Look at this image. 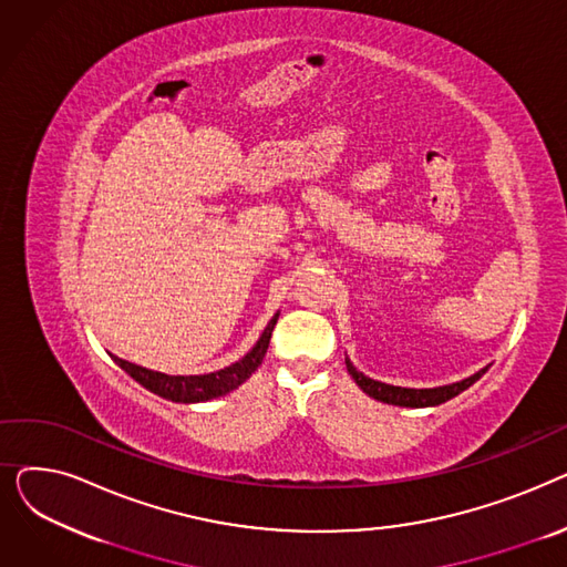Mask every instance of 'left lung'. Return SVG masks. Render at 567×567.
<instances>
[{"mask_svg": "<svg viewBox=\"0 0 567 567\" xmlns=\"http://www.w3.org/2000/svg\"><path fill=\"white\" fill-rule=\"evenodd\" d=\"M347 363V372L351 374V379L359 383V389L383 402V404H395V406H409V409H425V406H439L443 402H449L453 398H457L460 393H464L468 385H473L475 381H478L487 370H478L475 374L462 379V381H455V383H445V385H436V389H402V385H391V383H383V381H377V379H370L365 377L363 372H359L353 368V363L349 359H344Z\"/></svg>", "mask_w": 567, "mask_h": 567, "instance_id": "obj_1", "label": "left lung"}]
</instances>
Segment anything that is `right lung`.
Segmentation results:
<instances>
[{"label": "right lung", "instance_id": "1", "mask_svg": "<svg viewBox=\"0 0 567 567\" xmlns=\"http://www.w3.org/2000/svg\"><path fill=\"white\" fill-rule=\"evenodd\" d=\"M280 312H276L271 317V321L266 323L264 333L259 336V340L255 342V347L244 355L241 361L231 363L229 368H223L218 372H208V374H163L156 370H146L142 365L128 363L118 355H112L114 363L126 370L137 383H142L144 389H148L152 393L172 400V402H184V404H195V402H206L214 398H223L231 391H236L246 379H250V374L261 365L268 342H271V333L276 329Z\"/></svg>", "mask_w": 567, "mask_h": 567}]
</instances>
